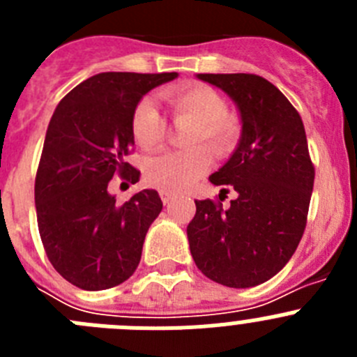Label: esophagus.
<instances>
[{
    "instance_id": "esophagus-1",
    "label": "esophagus",
    "mask_w": 357,
    "mask_h": 357,
    "mask_svg": "<svg viewBox=\"0 0 357 357\" xmlns=\"http://www.w3.org/2000/svg\"><path fill=\"white\" fill-rule=\"evenodd\" d=\"M173 197H175V195H173L172 191H160V198H162V204H169V202L173 200Z\"/></svg>"
}]
</instances>
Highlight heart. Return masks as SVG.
Wrapping results in <instances>:
<instances>
[{
    "label": "heart",
    "instance_id": "heart-1",
    "mask_svg": "<svg viewBox=\"0 0 357 357\" xmlns=\"http://www.w3.org/2000/svg\"><path fill=\"white\" fill-rule=\"evenodd\" d=\"M176 123L191 121L185 151H166L144 160V181L160 191H182L209 172L213 164L211 147L218 155L234 150L241 135V121L218 91L209 85H188L162 94ZM130 132L135 144L144 150L160 146L168 132V121L151 98L137 102L130 119ZM210 147L207 149L205 144Z\"/></svg>",
    "mask_w": 357,
    "mask_h": 357
}]
</instances>
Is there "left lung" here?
I'll use <instances>...</instances> for the list:
<instances>
[{
    "label": "left lung",
    "mask_w": 357,
    "mask_h": 357,
    "mask_svg": "<svg viewBox=\"0 0 357 357\" xmlns=\"http://www.w3.org/2000/svg\"><path fill=\"white\" fill-rule=\"evenodd\" d=\"M198 78L225 91L241 114V139L223 168L209 176L238 197L195 200L188 225L198 270L218 284L252 288L272 279L295 254L307 223L314 166L304 123L272 82L250 73Z\"/></svg>",
    "instance_id": "8db88e82"
}]
</instances>
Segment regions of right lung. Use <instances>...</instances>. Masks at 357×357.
I'll return each mask as SVG.
<instances>
[{"label":"right lung","mask_w":357,"mask_h":357,"mask_svg":"<svg viewBox=\"0 0 357 357\" xmlns=\"http://www.w3.org/2000/svg\"><path fill=\"white\" fill-rule=\"evenodd\" d=\"M173 78L176 73H100L53 112L36 175L37 225L50 263L77 288H114L139 264L144 236L162 211L159 193L143 189L118 204L107 188L114 176L139 181L127 162L132 112Z\"/></svg>","instance_id":"1"}]
</instances>
